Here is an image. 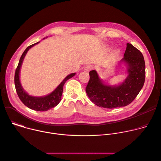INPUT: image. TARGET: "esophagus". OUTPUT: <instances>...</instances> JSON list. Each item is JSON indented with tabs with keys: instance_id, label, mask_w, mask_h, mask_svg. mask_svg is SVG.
<instances>
[{
	"instance_id": "1",
	"label": "esophagus",
	"mask_w": 161,
	"mask_h": 161,
	"mask_svg": "<svg viewBox=\"0 0 161 161\" xmlns=\"http://www.w3.org/2000/svg\"><path fill=\"white\" fill-rule=\"evenodd\" d=\"M94 68V66L92 65H88L85 67V71H90V70Z\"/></svg>"
}]
</instances>
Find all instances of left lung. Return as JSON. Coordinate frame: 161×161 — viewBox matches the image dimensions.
Returning a JSON list of instances; mask_svg holds the SVG:
<instances>
[{
    "mask_svg": "<svg viewBox=\"0 0 161 161\" xmlns=\"http://www.w3.org/2000/svg\"><path fill=\"white\" fill-rule=\"evenodd\" d=\"M120 62L125 64L128 76L119 85H105L96 70L90 71L86 92L96 105L109 109L127 106L134 100L143 88L145 80V63L142 52L127 43Z\"/></svg>",
    "mask_w": 161,
    "mask_h": 161,
    "instance_id": "left-lung-1",
    "label": "left lung"
}]
</instances>
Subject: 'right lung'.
<instances>
[{"label": "right lung", "mask_w": 161, "mask_h": 161, "mask_svg": "<svg viewBox=\"0 0 161 161\" xmlns=\"http://www.w3.org/2000/svg\"><path fill=\"white\" fill-rule=\"evenodd\" d=\"M39 42L34 43L29 47H28L24 52L21 55L18 65L16 67L14 75V85L17 94L21 100V101L24 103L29 108L32 109L36 111H46L48 109H50L55 106H56L61 101V97L63 92V86L67 80L73 77L76 73H71L67 76L65 79L60 83V84L56 88V89L53 91L48 96L42 97H34L29 96L26 92L22 88L21 85L19 81V71L20 68L27 52L30 48H31L34 45L38 44Z\"/></svg>", "instance_id": "obj_1"}]
</instances>
